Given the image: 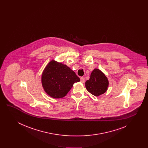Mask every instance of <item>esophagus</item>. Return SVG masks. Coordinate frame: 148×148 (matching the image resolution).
Wrapping results in <instances>:
<instances>
[{
	"mask_svg": "<svg viewBox=\"0 0 148 148\" xmlns=\"http://www.w3.org/2000/svg\"><path fill=\"white\" fill-rule=\"evenodd\" d=\"M85 81V79L84 77H80V82H81L82 83H84Z\"/></svg>",
	"mask_w": 148,
	"mask_h": 148,
	"instance_id": "obj_1",
	"label": "esophagus"
}]
</instances>
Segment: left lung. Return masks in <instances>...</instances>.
Listing matches in <instances>:
<instances>
[{
  "label": "left lung",
  "mask_w": 148,
  "mask_h": 148,
  "mask_svg": "<svg viewBox=\"0 0 148 148\" xmlns=\"http://www.w3.org/2000/svg\"><path fill=\"white\" fill-rule=\"evenodd\" d=\"M108 85L109 82L106 77L97 69L92 71L89 80L85 82L87 90L96 97L104 94L108 89Z\"/></svg>",
  "instance_id": "obj_1"
}]
</instances>
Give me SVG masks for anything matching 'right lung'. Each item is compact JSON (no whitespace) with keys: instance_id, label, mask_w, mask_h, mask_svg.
Here are the masks:
<instances>
[{"instance_id":"right-lung-1","label":"right lung","mask_w":148,"mask_h":148,"mask_svg":"<svg viewBox=\"0 0 148 148\" xmlns=\"http://www.w3.org/2000/svg\"><path fill=\"white\" fill-rule=\"evenodd\" d=\"M80 78L66 65L52 60L43 71L42 83L45 92L54 98H61Z\"/></svg>"}]
</instances>
